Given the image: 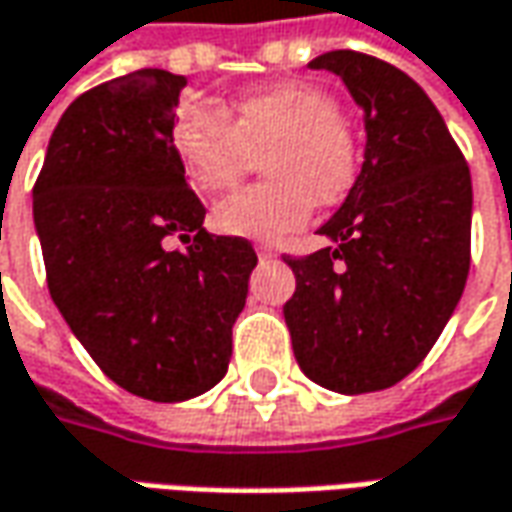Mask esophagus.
<instances>
[{
    "mask_svg": "<svg viewBox=\"0 0 512 512\" xmlns=\"http://www.w3.org/2000/svg\"><path fill=\"white\" fill-rule=\"evenodd\" d=\"M255 249L260 260H272V257H277V249H274L272 243H257Z\"/></svg>",
    "mask_w": 512,
    "mask_h": 512,
    "instance_id": "esophagus-1",
    "label": "esophagus"
}]
</instances>
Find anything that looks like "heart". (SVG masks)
<instances>
[{"label":"heart","mask_w":512,"mask_h":512,"mask_svg":"<svg viewBox=\"0 0 512 512\" xmlns=\"http://www.w3.org/2000/svg\"><path fill=\"white\" fill-rule=\"evenodd\" d=\"M172 144L186 178L218 195L238 184L263 158L269 184L229 195L212 212L223 235L277 240L309 221L314 198L334 203L357 181L360 150L343 124L337 98L306 81H286L240 98L226 115L215 104L189 107L175 118Z\"/></svg>","instance_id":"obj_1"}]
</instances>
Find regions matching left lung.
Returning <instances> with one entry per match:
<instances>
[{
  "label": "left lung",
  "mask_w": 512,
  "mask_h": 512,
  "mask_svg": "<svg viewBox=\"0 0 512 512\" xmlns=\"http://www.w3.org/2000/svg\"><path fill=\"white\" fill-rule=\"evenodd\" d=\"M309 67L340 76L362 107L365 155L317 229L331 246L286 257L297 289L283 317L311 382L368 394L425 360L465 291L470 169L431 98L394 64L331 50Z\"/></svg>",
  "instance_id": "left-lung-1"
}]
</instances>
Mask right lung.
Segmentation results:
<instances>
[{"mask_svg": "<svg viewBox=\"0 0 512 512\" xmlns=\"http://www.w3.org/2000/svg\"><path fill=\"white\" fill-rule=\"evenodd\" d=\"M184 87L135 70L87 90L59 118L33 186L56 309L115 385L152 402L221 382L257 266L249 240L203 229L172 144Z\"/></svg>", "mask_w": 512, "mask_h": 512, "instance_id": "1", "label": "right lung"}]
</instances>
